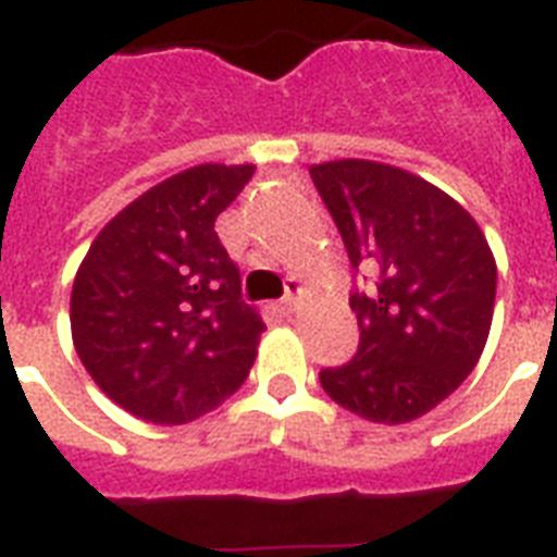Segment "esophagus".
Segmentation results:
<instances>
[{
    "label": "esophagus",
    "instance_id": "34e87169",
    "mask_svg": "<svg viewBox=\"0 0 557 557\" xmlns=\"http://www.w3.org/2000/svg\"><path fill=\"white\" fill-rule=\"evenodd\" d=\"M297 295H300V280L288 277L286 280V295H283V300H280V309H283V312H295Z\"/></svg>",
    "mask_w": 557,
    "mask_h": 557
}]
</instances>
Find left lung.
I'll list each match as a JSON object with an SVG mask.
<instances>
[{
	"mask_svg": "<svg viewBox=\"0 0 557 557\" xmlns=\"http://www.w3.org/2000/svg\"><path fill=\"white\" fill-rule=\"evenodd\" d=\"M309 176L352 269L370 280L349 295L358 352L321 370V387L361 419L413 422L483 356L497 295L492 248L462 205L407 170L344 159Z\"/></svg>",
	"mask_w": 557,
	"mask_h": 557,
	"instance_id": "8db88e82",
	"label": "left lung"
}]
</instances>
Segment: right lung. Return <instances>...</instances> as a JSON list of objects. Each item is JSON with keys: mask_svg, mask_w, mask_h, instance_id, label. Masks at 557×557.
<instances>
[{"mask_svg": "<svg viewBox=\"0 0 557 557\" xmlns=\"http://www.w3.org/2000/svg\"><path fill=\"white\" fill-rule=\"evenodd\" d=\"M251 164H199L126 205L91 243L72 286V338L115 405L156 424L216 410L248 379L265 323L213 222Z\"/></svg>", "mask_w": 557, "mask_h": 557, "instance_id": "add662e5", "label": "right lung"}]
</instances>
